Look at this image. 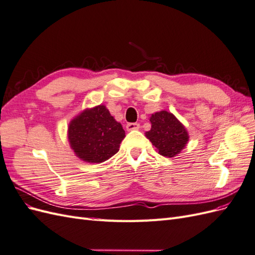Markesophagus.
<instances>
[{"label":"esophagus","mask_w":255,"mask_h":255,"mask_svg":"<svg viewBox=\"0 0 255 255\" xmlns=\"http://www.w3.org/2000/svg\"><path fill=\"white\" fill-rule=\"evenodd\" d=\"M139 128H140L139 123H136V122L128 123V125H127V129L128 130H135V129H138Z\"/></svg>","instance_id":"1"}]
</instances>
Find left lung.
Wrapping results in <instances>:
<instances>
[{
	"mask_svg": "<svg viewBox=\"0 0 255 255\" xmlns=\"http://www.w3.org/2000/svg\"><path fill=\"white\" fill-rule=\"evenodd\" d=\"M151 129L145 137L155 146L160 155L174 157L189 140L188 132L175 116L167 111L152 114Z\"/></svg>",
	"mask_w": 255,
	"mask_h": 255,
	"instance_id": "obj_1",
	"label": "left lung"
}]
</instances>
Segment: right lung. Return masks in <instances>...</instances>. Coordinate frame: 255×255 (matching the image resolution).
<instances>
[{
    "label": "right lung",
    "mask_w": 255,
    "mask_h": 255,
    "mask_svg": "<svg viewBox=\"0 0 255 255\" xmlns=\"http://www.w3.org/2000/svg\"><path fill=\"white\" fill-rule=\"evenodd\" d=\"M125 129L104 105L86 109L73 118L68 139L75 155L86 163L100 164L119 151Z\"/></svg>",
    "instance_id": "1"
}]
</instances>
